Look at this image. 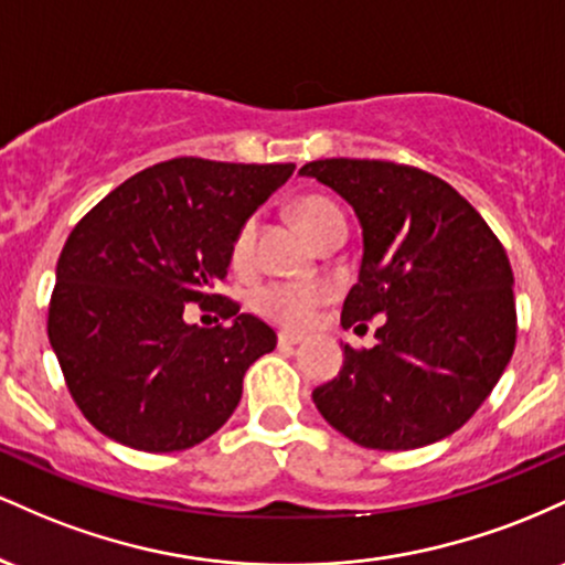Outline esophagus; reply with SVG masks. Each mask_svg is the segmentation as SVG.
<instances>
[{
  "label": "esophagus",
  "instance_id": "34e87169",
  "mask_svg": "<svg viewBox=\"0 0 565 565\" xmlns=\"http://www.w3.org/2000/svg\"><path fill=\"white\" fill-rule=\"evenodd\" d=\"M302 337L295 334V332H278V345L284 348H291V345H300Z\"/></svg>",
  "mask_w": 565,
  "mask_h": 565
}]
</instances>
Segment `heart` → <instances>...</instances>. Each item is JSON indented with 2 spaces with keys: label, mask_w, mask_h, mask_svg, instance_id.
I'll list each match as a JSON object with an SVG mask.
<instances>
[{
  "label": "heart",
  "mask_w": 565,
  "mask_h": 565,
  "mask_svg": "<svg viewBox=\"0 0 565 565\" xmlns=\"http://www.w3.org/2000/svg\"><path fill=\"white\" fill-rule=\"evenodd\" d=\"M295 215H297V223L302 225V231L308 233L310 238H313L316 233L329 223V220L342 217L340 210H337L332 201L316 199V196L297 201ZM255 236H257V220L249 217L242 228H238L231 246V260L236 268H244V265L252 260ZM329 300H332V287L323 281L265 284V287L257 289L255 295V305L260 313L270 316V319L284 323V327H295V329L308 327V323L316 319L321 305Z\"/></svg>",
  "instance_id": "b5f03b06"
}]
</instances>
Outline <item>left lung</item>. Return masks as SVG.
Listing matches in <instances>:
<instances>
[{
	"mask_svg": "<svg viewBox=\"0 0 565 565\" xmlns=\"http://www.w3.org/2000/svg\"><path fill=\"white\" fill-rule=\"evenodd\" d=\"M300 174L340 193L361 223L364 257L342 327L382 316L377 345H345L340 374L313 391L316 408L366 449L406 451L451 436L515 350L504 246L468 199L417 167L321 159Z\"/></svg>",
	"mask_w": 565,
	"mask_h": 565,
	"instance_id": "8db88e82",
	"label": "left lung"
}]
</instances>
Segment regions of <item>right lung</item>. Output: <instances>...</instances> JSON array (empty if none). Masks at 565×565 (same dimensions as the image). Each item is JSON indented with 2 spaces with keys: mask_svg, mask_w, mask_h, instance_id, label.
<instances>
[{
  "mask_svg": "<svg viewBox=\"0 0 565 565\" xmlns=\"http://www.w3.org/2000/svg\"><path fill=\"white\" fill-rule=\"evenodd\" d=\"M295 164L180 157L114 188L71 231L47 334L76 406L138 451H183L220 430L276 332L217 295L242 225ZM191 303L226 323L188 324Z\"/></svg>",
  "mask_w": 565,
  "mask_h": 565,
  "instance_id": "1",
  "label": "right lung"
}]
</instances>
